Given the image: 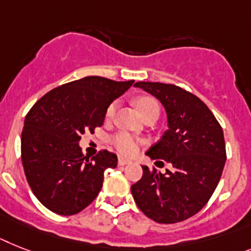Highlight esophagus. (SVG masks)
Wrapping results in <instances>:
<instances>
[{"label":"esophagus","mask_w":251,"mask_h":251,"mask_svg":"<svg viewBox=\"0 0 251 251\" xmlns=\"http://www.w3.org/2000/svg\"><path fill=\"white\" fill-rule=\"evenodd\" d=\"M130 160H128V159H124V158H119L118 159V164L119 165H127L129 164Z\"/></svg>","instance_id":"esophagus-1"}]
</instances>
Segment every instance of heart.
I'll return each mask as SVG.
<instances>
[{
	"label": "heart",
	"instance_id": "1",
	"mask_svg": "<svg viewBox=\"0 0 251 251\" xmlns=\"http://www.w3.org/2000/svg\"><path fill=\"white\" fill-rule=\"evenodd\" d=\"M136 105H137L138 110L141 114L148 113L151 110L159 111V103L155 100L154 97L150 96H142L138 97L136 100ZM118 103L113 102L110 106L107 107L106 110V118H113L115 110H117ZM111 144L115 149H117L122 155H133L138 149L140 145V140L137 137H134L133 134L128 133V132H119V133L114 134L111 137Z\"/></svg>",
	"mask_w": 251,
	"mask_h": 251
}]
</instances>
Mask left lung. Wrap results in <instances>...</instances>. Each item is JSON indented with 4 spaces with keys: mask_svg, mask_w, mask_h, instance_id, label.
<instances>
[{
    "mask_svg": "<svg viewBox=\"0 0 251 251\" xmlns=\"http://www.w3.org/2000/svg\"><path fill=\"white\" fill-rule=\"evenodd\" d=\"M167 113L168 129L146 155L163 159L173 171L161 175L142 165L130 191L141 212L158 223H177L200 212L217 188L226 163L221 124L199 97L175 84L137 82Z\"/></svg>",
    "mask_w": 251,
    "mask_h": 251,
    "instance_id": "left-lung-1",
    "label": "left lung"
}]
</instances>
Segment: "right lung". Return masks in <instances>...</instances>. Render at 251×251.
<instances>
[{
    "mask_svg": "<svg viewBox=\"0 0 251 251\" xmlns=\"http://www.w3.org/2000/svg\"><path fill=\"white\" fill-rule=\"evenodd\" d=\"M133 84L86 76L56 87L26 114L22 132V161L33 194L51 212L73 215L97 198L107 168L117 155L100 151L88 159L80 136L101 127L107 107Z\"/></svg>",
    "mask_w": 251,
    "mask_h": 251,
    "instance_id": "add662e5",
    "label": "right lung"
}]
</instances>
